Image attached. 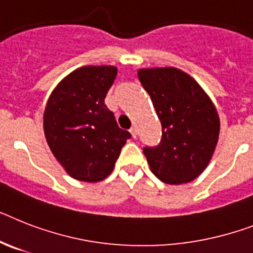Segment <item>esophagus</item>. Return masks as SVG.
Returning a JSON list of instances; mask_svg holds the SVG:
<instances>
[{"label": "esophagus", "mask_w": 253, "mask_h": 253, "mask_svg": "<svg viewBox=\"0 0 253 253\" xmlns=\"http://www.w3.org/2000/svg\"><path fill=\"white\" fill-rule=\"evenodd\" d=\"M129 131H130V134L133 138H137V128H135V126H131Z\"/></svg>", "instance_id": "esophagus-1"}]
</instances>
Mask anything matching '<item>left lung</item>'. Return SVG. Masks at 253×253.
<instances>
[{"label":"left lung","instance_id":"8db88e82","mask_svg":"<svg viewBox=\"0 0 253 253\" xmlns=\"http://www.w3.org/2000/svg\"><path fill=\"white\" fill-rule=\"evenodd\" d=\"M138 79L163 128L160 145L143 149L151 172L168 185L191 182L208 167L218 142L213 101L195 79L174 67L139 68Z\"/></svg>","mask_w":253,"mask_h":253}]
</instances>
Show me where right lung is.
<instances>
[{
	"label": "right lung",
	"mask_w": 253,
	"mask_h": 253,
	"mask_svg": "<svg viewBox=\"0 0 253 253\" xmlns=\"http://www.w3.org/2000/svg\"><path fill=\"white\" fill-rule=\"evenodd\" d=\"M115 66H84L63 77L43 111V133L54 158L72 178L99 182L111 174L130 133L104 104Z\"/></svg>",
	"instance_id": "right-lung-1"
}]
</instances>
